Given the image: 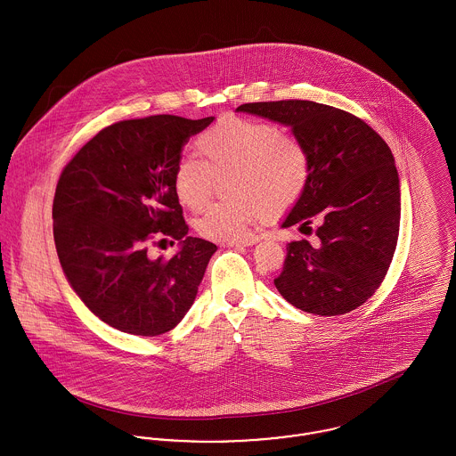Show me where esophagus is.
Returning <instances> with one entry per match:
<instances>
[{
	"label": "esophagus",
	"instance_id": "34e87169",
	"mask_svg": "<svg viewBox=\"0 0 456 456\" xmlns=\"http://www.w3.org/2000/svg\"><path fill=\"white\" fill-rule=\"evenodd\" d=\"M258 243V238H246L241 241H231V243H224V246H229V248H243V246H251Z\"/></svg>",
	"mask_w": 456,
	"mask_h": 456
}]
</instances>
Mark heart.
Instances as JSON below:
<instances>
[{
  "instance_id": "heart-1",
  "label": "heart",
  "mask_w": 456,
  "mask_h": 456,
  "mask_svg": "<svg viewBox=\"0 0 456 456\" xmlns=\"http://www.w3.org/2000/svg\"><path fill=\"white\" fill-rule=\"evenodd\" d=\"M203 161L183 158L174 170V192L182 207L200 210L210 200L213 178L229 175L225 194L196 220L200 236L231 243L249 227L291 208L304 194L311 161L305 145L278 125L245 118H224L198 139Z\"/></svg>"
}]
</instances>
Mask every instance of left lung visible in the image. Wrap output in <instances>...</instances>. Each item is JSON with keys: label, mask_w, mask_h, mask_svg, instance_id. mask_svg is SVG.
<instances>
[{"label": "left lung", "mask_w": 456, "mask_h": 456, "mask_svg": "<svg viewBox=\"0 0 456 456\" xmlns=\"http://www.w3.org/2000/svg\"><path fill=\"white\" fill-rule=\"evenodd\" d=\"M236 110L291 128L309 152V183L281 227L319 222V245L286 246L274 280L282 298L315 315L347 314L379 289L392 262L401 220V191L386 141L362 119L331 105L278 101Z\"/></svg>", "instance_id": "left-lung-1"}]
</instances>
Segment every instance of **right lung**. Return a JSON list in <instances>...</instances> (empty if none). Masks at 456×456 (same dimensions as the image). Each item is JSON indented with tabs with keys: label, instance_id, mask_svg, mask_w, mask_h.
<instances>
[{
	"label": "right lung",
	"instance_id": "1",
	"mask_svg": "<svg viewBox=\"0 0 456 456\" xmlns=\"http://www.w3.org/2000/svg\"><path fill=\"white\" fill-rule=\"evenodd\" d=\"M213 119L159 114L114 123L61 174L52 216L62 271L83 304L123 333L174 330L216 251L187 236L172 183L183 145ZM165 235L180 240L181 251L154 261L148 243Z\"/></svg>",
	"mask_w": 456,
	"mask_h": 456
}]
</instances>
